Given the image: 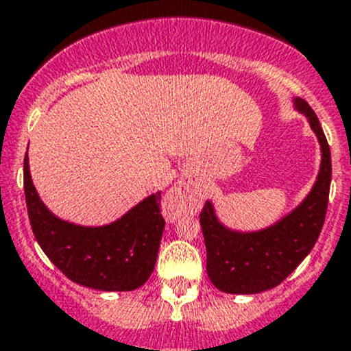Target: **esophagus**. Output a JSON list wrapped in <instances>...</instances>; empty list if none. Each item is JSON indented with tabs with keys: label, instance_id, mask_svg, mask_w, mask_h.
<instances>
[{
	"label": "esophagus",
	"instance_id": "obj_1",
	"mask_svg": "<svg viewBox=\"0 0 351 351\" xmlns=\"http://www.w3.org/2000/svg\"><path fill=\"white\" fill-rule=\"evenodd\" d=\"M199 186L191 180L178 182L165 197V209L169 216H175L178 213L185 211L192 206V202L197 199Z\"/></svg>",
	"mask_w": 351,
	"mask_h": 351
}]
</instances>
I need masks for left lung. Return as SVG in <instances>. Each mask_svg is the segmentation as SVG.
I'll list each match as a JSON object with an SVG mask.
<instances>
[{"label":"left lung","mask_w":351,"mask_h":351,"mask_svg":"<svg viewBox=\"0 0 351 351\" xmlns=\"http://www.w3.org/2000/svg\"><path fill=\"white\" fill-rule=\"evenodd\" d=\"M294 107L306 116L320 143V169L312 191L282 220L258 232L227 228L216 216L211 201L201 211L209 280L223 293L256 294L279 286L308 256L326 220L330 186V150L319 117L303 98Z\"/></svg>","instance_id":"1"}]
</instances>
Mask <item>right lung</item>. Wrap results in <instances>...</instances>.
<instances>
[{
    "label": "right lung",
    "instance_id": "add662e5",
    "mask_svg": "<svg viewBox=\"0 0 351 351\" xmlns=\"http://www.w3.org/2000/svg\"><path fill=\"white\" fill-rule=\"evenodd\" d=\"M24 192L32 232L51 263L72 282L98 291H133L149 280L165 230L160 192L119 220L83 227L55 216L39 199L24 159Z\"/></svg>",
    "mask_w": 351,
    "mask_h": 351
}]
</instances>
